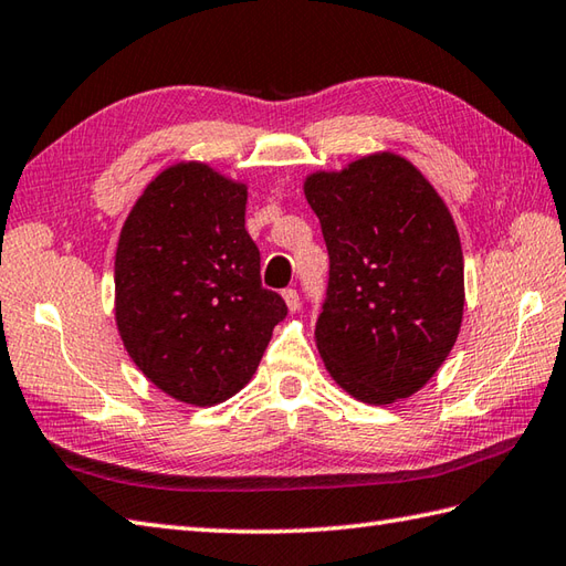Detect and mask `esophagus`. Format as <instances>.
I'll list each match as a JSON object with an SVG mask.
<instances>
[{
    "mask_svg": "<svg viewBox=\"0 0 566 566\" xmlns=\"http://www.w3.org/2000/svg\"><path fill=\"white\" fill-rule=\"evenodd\" d=\"M282 296H284L286 308H290V311H298V306H302V302H298V292L296 290H284Z\"/></svg>",
    "mask_w": 566,
    "mask_h": 566,
    "instance_id": "34e87169",
    "label": "esophagus"
}]
</instances>
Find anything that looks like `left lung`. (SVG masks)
Returning <instances> with one entry per match:
<instances>
[{
	"label": "left lung",
	"instance_id": "left-lung-1",
	"mask_svg": "<svg viewBox=\"0 0 566 566\" xmlns=\"http://www.w3.org/2000/svg\"><path fill=\"white\" fill-rule=\"evenodd\" d=\"M331 270L316 345L331 377L365 403L416 394L462 326L464 260L452 216L394 153L306 177Z\"/></svg>",
	"mask_w": 566,
	"mask_h": 566
}]
</instances>
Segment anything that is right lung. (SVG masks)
<instances>
[{"label": "right lung", "instance_id": "add662e5", "mask_svg": "<svg viewBox=\"0 0 566 566\" xmlns=\"http://www.w3.org/2000/svg\"><path fill=\"white\" fill-rule=\"evenodd\" d=\"M245 185L203 163L167 167L118 238L116 326L138 369L172 399L213 406L245 387L284 298L260 282Z\"/></svg>", "mask_w": 566, "mask_h": 566}]
</instances>
